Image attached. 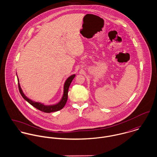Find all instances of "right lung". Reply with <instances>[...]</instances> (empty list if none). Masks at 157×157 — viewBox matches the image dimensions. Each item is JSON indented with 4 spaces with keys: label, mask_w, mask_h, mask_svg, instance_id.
I'll list each match as a JSON object with an SVG mask.
<instances>
[{
    "label": "right lung",
    "mask_w": 157,
    "mask_h": 157,
    "mask_svg": "<svg viewBox=\"0 0 157 157\" xmlns=\"http://www.w3.org/2000/svg\"><path fill=\"white\" fill-rule=\"evenodd\" d=\"M75 75L73 74V75H71L70 77H69L67 79V80H66V82H65V84H64L63 97H62L61 100L57 104H56V105H44L43 103H39V102L34 101L30 100L27 97H26V95L23 92L21 88L19 83H18L19 84L18 85H19V92H20L21 95L22 96L23 98L26 101H27L30 105H31L33 106H34L36 109L40 110V111L46 112V113L56 112V111H58L62 109L65 106V105H66L67 100V94H68L69 87V86H70L72 80L75 77ZM17 80L19 82V78H17Z\"/></svg>",
    "instance_id": "add662e5"
}]
</instances>
